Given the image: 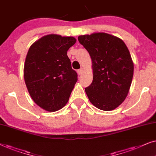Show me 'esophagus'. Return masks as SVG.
<instances>
[{
	"mask_svg": "<svg viewBox=\"0 0 156 156\" xmlns=\"http://www.w3.org/2000/svg\"><path fill=\"white\" fill-rule=\"evenodd\" d=\"M77 73H78V74L79 75V76H81V75L83 73V68H80V69L77 70Z\"/></svg>",
	"mask_w": 156,
	"mask_h": 156,
	"instance_id": "esophagus-1",
	"label": "esophagus"
}]
</instances>
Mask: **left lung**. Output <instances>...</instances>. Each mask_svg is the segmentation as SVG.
<instances>
[{
  "label": "left lung",
  "mask_w": 156,
  "mask_h": 156,
  "mask_svg": "<svg viewBox=\"0 0 156 156\" xmlns=\"http://www.w3.org/2000/svg\"><path fill=\"white\" fill-rule=\"evenodd\" d=\"M90 54L93 79L86 88L92 104L103 111L115 109L127 96L133 76V63L121 39L105 33L78 36Z\"/></svg>",
  "instance_id": "8db88e82"
}]
</instances>
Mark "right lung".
I'll return each mask as SVG.
<instances>
[{
	"instance_id": "right-lung-1",
	"label": "right lung",
	"mask_w": 156,
	"mask_h": 156,
	"mask_svg": "<svg viewBox=\"0 0 156 156\" xmlns=\"http://www.w3.org/2000/svg\"><path fill=\"white\" fill-rule=\"evenodd\" d=\"M73 37L51 34L30 47L24 66V79L31 98L47 111H58L68 103L78 74L71 68L67 51Z\"/></svg>"
}]
</instances>
